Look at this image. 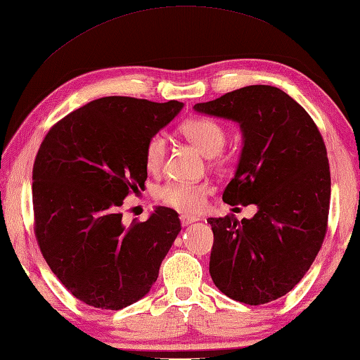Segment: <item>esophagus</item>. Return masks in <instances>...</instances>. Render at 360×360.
Segmentation results:
<instances>
[{
  "label": "esophagus",
  "instance_id": "obj_1",
  "mask_svg": "<svg viewBox=\"0 0 360 360\" xmlns=\"http://www.w3.org/2000/svg\"><path fill=\"white\" fill-rule=\"evenodd\" d=\"M179 220H181L182 226H187V225H191V224H193V221H197V220H200V219H198V217H193V215L182 214L181 217H179Z\"/></svg>",
  "mask_w": 360,
  "mask_h": 360
}]
</instances>
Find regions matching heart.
I'll return each mask as SVG.
<instances>
[{
    "instance_id": "1",
    "label": "heart",
    "mask_w": 360,
    "mask_h": 360,
    "mask_svg": "<svg viewBox=\"0 0 360 360\" xmlns=\"http://www.w3.org/2000/svg\"><path fill=\"white\" fill-rule=\"evenodd\" d=\"M181 135L198 149L206 158H215L221 153L226 143V129L211 117H193L179 127ZM167 139L162 134H154L145 145V165L149 172H158L167 158ZM212 188L205 182L172 181L158 188V197L163 205L179 209L182 212H197L205 206L206 197Z\"/></svg>"
}]
</instances>
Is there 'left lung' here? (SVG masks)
I'll return each instance as SVG.
<instances>
[{"label": "left lung", "mask_w": 360, "mask_h": 360, "mask_svg": "<svg viewBox=\"0 0 360 360\" xmlns=\"http://www.w3.org/2000/svg\"><path fill=\"white\" fill-rule=\"evenodd\" d=\"M195 110L238 121L244 135L228 205H257L252 219H207L212 282L228 297L261 305L285 296L310 269L328 231L330 169L310 115L267 84L234 89Z\"/></svg>", "instance_id": "8db88e82"}]
</instances>
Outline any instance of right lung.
<instances>
[{
    "instance_id": "1",
    "label": "right lung",
    "mask_w": 360,
    "mask_h": 360,
    "mask_svg": "<svg viewBox=\"0 0 360 360\" xmlns=\"http://www.w3.org/2000/svg\"><path fill=\"white\" fill-rule=\"evenodd\" d=\"M182 103L108 96L64 116L32 167L34 234L44 259L77 299L121 310L151 290L181 231L178 212L155 207L122 225L124 198L145 187L148 139Z\"/></svg>"
}]
</instances>
